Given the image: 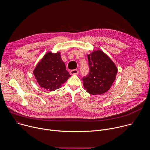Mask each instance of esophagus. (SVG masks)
Listing matches in <instances>:
<instances>
[{
  "instance_id": "esophagus-1",
  "label": "esophagus",
  "mask_w": 150,
  "mask_h": 150,
  "mask_svg": "<svg viewBox=\"0 0 150 150\" xmlns=\"http://www.w3.org/2000/svg\"><path fill=\"white\" fill-rule=\"evenodd\" d=\"M70 72L72 75H77L79 72V71L78 69H73V70H71Z\"/></svg>"
}]
</instances>
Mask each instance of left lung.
I'll list each match as a JSON object with an SVG mask.
<instances>
[{
  "mask_svg": "<svg viewBox=\"0 0 150 150\" xmlns=\"http://www.w3.org/2000/svg\"><path fill=\"white\" fill-rule=\"evenodd\" d=\"M89 72L83 77V84L87 92L101 94L108 91L115 80L117 69L112 60L101 50L88 55Z\"/></svg>",
  "mask_w": 150,
  "mask_h": 150,
  "instance_id": "left-lung-1",
  "label": "left lung"
}]
</instances>
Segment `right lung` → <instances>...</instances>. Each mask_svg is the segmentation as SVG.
I'll return each instance as SVG.
<instances>
[{
	"label": "right lung",
	"instance_id": "obj_1",
	"mask_svg": "<svg viewBox=\"0 0 150 150\" xmlns=\"http://www.w3.org/2000/svg\"><path fill=\"white\" fill-rule=\"evenodd\" d=\"M33 73L40 86L50 91L59 88L71 76L66 70L65 64L59 52L47 53L38 63Z\"/></svg>",
	"mask_w": 150,
	"mask_h": 150
}]
</instances>
